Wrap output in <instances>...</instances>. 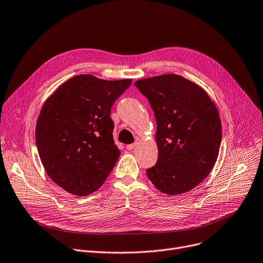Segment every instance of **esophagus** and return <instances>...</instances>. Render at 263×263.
<instances>
[{
	"mask_svg": "<svg viewBox=\"0 0 263 263\" xmlns=\"http://www.w3.org/2000/svg\"><path fill=\"white\" fill-rule=\"evenodd\" d=\"M136 146H137V143L129 144V145H127V149H128V150H133V149H134Z\"/></svg>",
	"mask_w": 263,
	"mask_h": 263,
	"instance_id": "1",
	"label": "esophagus"
}]
</instances>
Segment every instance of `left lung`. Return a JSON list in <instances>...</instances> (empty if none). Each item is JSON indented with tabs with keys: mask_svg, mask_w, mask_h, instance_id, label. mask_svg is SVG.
<instances>
[{
	"mask_svg": "<svg viewBox=\"0 0 263 263\" xmlns=\"http://www.w3.org/2000/svg\"><path fill=\"white\" fill-rule=\"evenodd\" d=\"M134 85L157 120L159 156L147 177L165 194H183L197 186L216 162L222 142L217 108L200 86L178 74L143 79Z\"/></svg>",
	"mask_w": 263,
	"mask_h": 263,
	"instance_id": "8db88e82",
	"label": "left lung"
}]
</instances>
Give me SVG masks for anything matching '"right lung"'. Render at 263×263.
Instances as JSON below:
<instances>
[{"label": "right lung", "mask_w": 263, "mask_h": 263, "mask_svg": "<svg viewBox=\"0 0 263 263\" xmlns=\"http://www.w3.org/2000/svg\"><path fill=\"white\" fill-rule=\"evenodd\" d=\"M131 82L76 76L41 108L35 132L41 163L52 180L70 194H91L114 168L120 151L113 140L110 108Z\"/></svg>", "instance_id": "obj_1"}]
</instances>
